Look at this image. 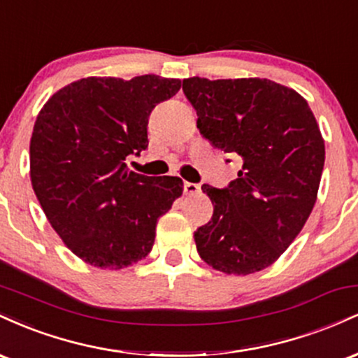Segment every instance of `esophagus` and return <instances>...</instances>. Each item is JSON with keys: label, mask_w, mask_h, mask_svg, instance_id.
<instances>
[{"label": "esophagus", "mask_w": 358, "mask_h": 358, "mask_svg": "<svg viewBox=\"0 0 358 358\" xmlns=\"http://www.w3.org/2000/svg\"><path fill=\"white\" fill-rule=\"evenodd\" d=\"M183 192H185V195H199V193H200V185L187 182V183L183 185Z\"/></svg>", "instance_id": "34e87169"}]
</instances>
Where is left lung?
I'll use <instances>...</instances> for the list:
<instances>
[{"label": "left lung", "mask_w": 358, "mask_h": 358, "mask_svg": "<svg viewBox=\"0 0 358 358\" xmlns=\"http://www.w3.org/2000/svg\"><path fill=\"white\" fill-rule=\"evenodd\" d=\"M183 92L196 127L242 170L227 188L203 185L213 215L195 231L200 257L248 276L276 262L306 224L318 195L324 141L306 99L269 79L190 77Z\"/></svg>", "instance_id": "left-lung-1"}]
</instances>
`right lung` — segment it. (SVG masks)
I'll return each instance as SVG.
<instances>
[{"instance_id": "obj_1", "label": "right lung", "mask_w": 358, "mask_h": 358, "mask_svg": "<svg viewBox=\"0 0 358 358\" xmlns=\"http://www.w3.org/2000/svg\"><path fill=\"white\" fill-rule=\"evenodd\" d=\"M182 80L87 77L45 102L30 139V178L64 244L94 268L122 269L153 249L158 219L183 193L178 176H145L126 158L148 148V117Z\"/></svg>"}]
</instances>
